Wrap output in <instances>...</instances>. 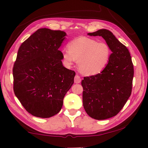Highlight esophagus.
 <instances>
[{"mask_svg":"<svg viewBox=\"0 0 148 148\" xmlns=\"http://www.w3.org/2000/svg\"><path fill=\"white\" fill-rule=\"evenodd\" d=\"M74 82L76 84H79L81 82V78H80V77L78 76V75H76V76H75Z\"/></svg>","mask_w":148,"mask_h":148,"instance_id":"1","label":"esophagus"}]
</instances>
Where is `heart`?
Instances as JSON below:
<instances>
[{
	"mask_svg": "<svg viewBox=\"0 0 148 148\" xmlns=\"http://www.w3.org/2000/svg\"><path fill=\"white\" fill-rule=\"evenodd\" d=\"M69 49L62 51V57L67 66L77 60L79 71L86 75H95L101 72L108 64L112 51L105 42L86 36L72 40L68 44Z\"/></svg>",
	"mask_w": 148,
	"mask_h": 148,
	"instance_id": "b5f03b06",
	"label": "heart"
}]
</instances>
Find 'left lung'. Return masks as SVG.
<instances>
[{
  "mask_svg": "<svg viewBox=\"0 0 148 148\" xmlns=\"http://www.w3.org/2000/svg\"><path fill=\"white\" fill-rule=\"evenodd\" d=\"M87 34L102 36L112 51L106 68L98 74L84 77L82 81L86 113L95 119H106L116 116L131 96L133 64L128 49L111 31L100 29Z\"/></svg>",
  "mask_w": 148,
  "mask_h": 148,
  "instance_id": "obj_1",
  "label": "left lung"
}]
</instances>
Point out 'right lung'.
Wrapping results in <instances>:
<instances>
[{
    "instance_id": "obj_1",
    "label": "right lung",
    "mask_w": 148,
    "mask_h": 148,
    "mask_svg": "<svg viewBox=\"0 0 148 148\" xmlns=\"http://www.w3.org/2000/svg\"><path fill=\"white\" fill-rule=\"evenodd\" d=\"M66 36L61 31L42 28L19 47L13 68L14 91L32 116L48 118L61 110L76 73L62 65L59 50Z\"/></svg>"
}]
</instances>
